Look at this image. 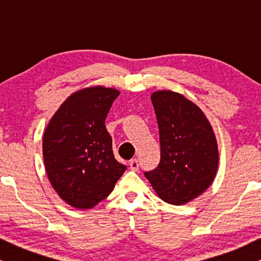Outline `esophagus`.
<instances>
[{
    "label": "esophagus",
    "instance_id": "obj_1",
    "mask_svg": "<svg viewBox=\"0 0 261 261\" xmlns=\"http://www.w3.org/2000/svg\"><path fill=\"white\" fill-rule=\"evenodd\" d=\"M129 167H130V170L138 171L139 170V160L138 159H132L129 162Z\"/></svg>",
    "mask_w": 261,
    "mask_h": 261
}]
</instances>
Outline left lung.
I'll return each instance as SVG.
<instances>
[{
  "mask_svg": "<svg viewBox=\"0 0 261 261\" xmlns=\"http://www.w3.org/2000/svg\"><path fill=\"white\" fill-rule=\"evenodd\" d=\"M160 140V163L145 172L164 202L181 205L202 195L215 179L219 148L204 113L181 94L151 95Z\"/></svg>",
  "mask_w": 261,
  "mask_h": 261,
  "instance_id": "8db88e82",
  "label": "left lung"
}]
</instances>
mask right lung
<instances>
[{"label":"right lung","mask_w":261,"mask_h":261,"mask_svg":"<svg viewBox=\"0 0 261 261\" xmlns=\"http://www.w3.org/2000/svg\"><path fill=\"white\" fill-rule=\"evenodd\" d=\"M120 91L91 87L73 92L55 113L42 139L49 183L67 204L91 209L108 197L126 166L113 153L106 117Z\"/></svg>","instance_id":"1"}]
</instances>
